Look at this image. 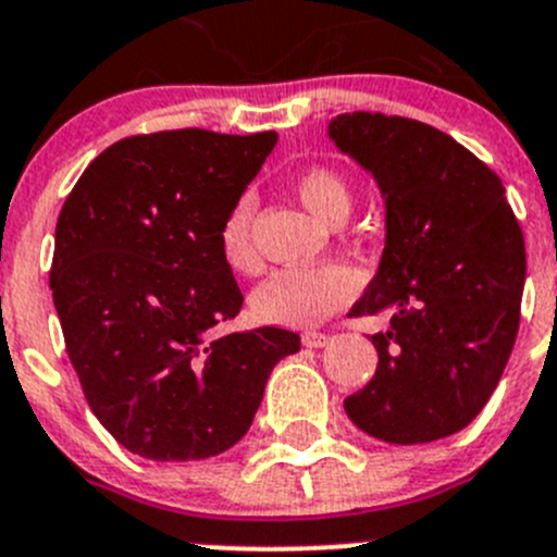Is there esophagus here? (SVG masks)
Listing matches in <instances>:
<instances>
[{
  "mask_svg": "<svg viewBox=\"0 0 557 557\" xmlns=\"http://www.w3.org/2000/svg\"><path fill=\"white\" fill-rule=\"evenodd\" d=\"M329 334H321V332H305L301 334V343L307 345V348H323V345H329Z\"/></svg>",
  "mask_w": 557,
  "mask_h": 557,
  "instance_id": "34e87169",
  "label": "esophagus"
}]
</instances>
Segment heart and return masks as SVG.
Masks as SVG:
<instances>
[{
    "label": "heart",
    "instance_id": "heart-1",
    "mask_svg": "<svg viewBox=\"0 0 557 557\" xmlns=\"http://www.w3.org/2000/svg\"><path fill=\"white\" fill-rule=\"evenodd\" d=\"M294 193L301 207L326 225H339L350 212V187L337 171L310 165L294 176ZM256 201L242 196L220 225V252L234 272L252 274L261 263L252 242ZM359 290V274L348 263L329 261L310 269H280L252 294V315L272 326L307 329L326 321L348 305Z\"/></svg>",
    "mask_w": 557,
    "mask_h": 557
}]
</instances>
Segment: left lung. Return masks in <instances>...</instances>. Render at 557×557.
<instances>
[{"label":"left lung","mask_w":557,"mask_h":557,"mask_svg":"<svg viewBox=\"0 0 557 557\" xmlns=\"http://www.w3.org/2000/svg\"><path fill=\"white\" fill-rule=\"evenodd\" d=\"M329 135L386 198L381 267L350 315L388 312L377 370L345 397L386 444L460 433L487 405L515 348L525 239L498 174L451 135L386 113H339Z\"/></svg>","instance_id":"8db88e82"}]
</instances>
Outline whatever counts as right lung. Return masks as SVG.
Listing matches in <instances>:
<instances>
[{"label": "right lung", "mask_w": 557, "mask_h": 557, "mask_svg": "<svg viewBox=\"0 0 557 557\" xmlns=\"http://www.w3.org/2000/svg\"><path fill=\"white\" fill-rule=\"evenodd\" d=\"M277 133L129 135L97 154L57 220L51 290L97 422L158 462L207 460L250 430L269 372L301 348L263 326L214 337L242 310L220 225Z\"/></svg>", "instance_id": "right-lung-1"}]
</instances>
